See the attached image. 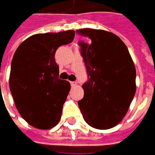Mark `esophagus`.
<instances>
[{"label":"esophagus","instance_id":"obj_1","mask_svg":"<svg viewBox=\"0 0 155 155\" xmlns=\"http://www.w3.org/2000/svg\"><path fill=\"white\" fill-rule=\"evenodd\" d=\"M71 84L72 87H75V86H77V82H74V81H72V82H71Z\"/></svg>","mask_w":155,"mask_h":155}]
</instances>
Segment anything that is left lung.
I'll list each match as a JSON object with an SVG mask.
<instances>
[{"instance_id": "8db88e82", "label": "left lung", "mask_w": 155, "mask_h": 155, "mask_svg": "<svg viewBox=\"0 0 155 155\" xmlns=\"http://www.w3.org/2000/svg\"><path fill=\"white\" fill-rule=\"evenodd\" d=\"M76 33L89 81L82 85L78 105L84 121L98 130L116 126L127 114L136 91V70L128 48L118 35L84 28Z\"/></svg>"}]
</instances>
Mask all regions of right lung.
<instances>
[{"label": "right lung", "instance_id": "1", "mask_svg": "<svg viewBox=\"0 0 155 155\" xmlns=\"http://www.w3.org/2000/svg\"><path fill=\"white\" fill-rule=\"evenodd\" d=\"M74 37L72 30L35 34L23 41L14 54L10 90L20 114L36 129L49 130L61 120L71 84L58 77L54 54Z\"/></svg>", "mask_w": 155, "mask_h": 155}]
</instances>
